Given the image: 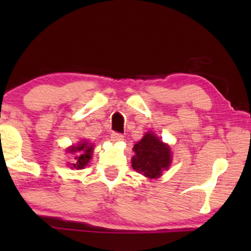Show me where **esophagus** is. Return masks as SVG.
Returning <instances> with one entry per match:
<instances>
[{"instance_id": "obj_1", "label": "esophagus", "mask_w": 251, "mask_h": 251, "mask_svg": "<svg viewBox=\"0 0 251 251\" xmlns=\"http://www.w3.org/2000/svg\"><path fill=\"white\" fill-rule=\"evenodd\" d=\"M123 139V136L122 133H119V132H112L111 133V140L112 142H120V140Z\"/></svg>"}]
</instances>
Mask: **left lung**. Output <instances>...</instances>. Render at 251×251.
Returning <instances> with one entry per match:
<instances>
[{"instance_id":"obj_1","label":"left lung","mask_w":251,"mask_h":251,"mask_svg":"<svg viewBox=\"0 0 251 251\" xmlns=\"http://www.w3.org/2000/svg\"><path fill=\"white\" fill-rule=\"evenodd\" d=\"M133 152L135 155L131 160L133 170L147 178L160 177L171 163L170 147L152 132H147L133 146Z\"/></svg>"}]
</instances>
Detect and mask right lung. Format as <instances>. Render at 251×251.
I'll return each instance as SVG.
<instances>
[{"instance_id":"right-lung-1","label":"right lung","mask_w":251,"mask_h":251,"mask_svg":"<svg viewBox=\"0 0 251 251\" xmlns=\"http://www.w3.org/2000/svg\"><path fill=\"white\" fill-rule=\"evenodd\" d=\"M92 147L91 144H88L87 142L78 144L77 146H72L67 150V153H76L75 156V163L71 164V168H75V169H83V168L89 163L92 155Z\"/></svg>"}]
</instances>
